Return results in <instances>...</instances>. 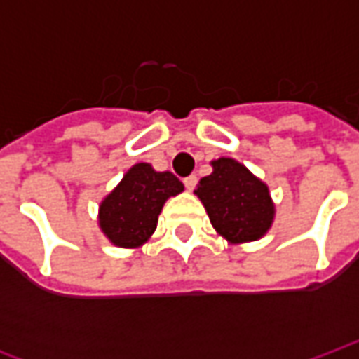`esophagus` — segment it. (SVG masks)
<instances>
[{"mask_svg": "<svg viewBox=\"0 0 359 359\" xmlns=\"http://www.w3.org/2000/svg\"><path fill=\"white\" fill-rule=\"evenodd\" d=\"M196 182H198V177H196V175H190V177H187V179H184V187H187V190H190V192H192V190L196 188Z\"/></svg>", "mask_w": 359, "mask_h": 359, "instance_id": "obj_1", "label": "esophagus"}]
</instances>
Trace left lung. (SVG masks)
Instances as JSON below:
<instances>
[{"label": "left lung", "instance_id": "obj_1", "mask_svg": "<svg viewBox=\"0 0 359 359\" xmlns=\"http://www.w3.org/2000/svg\"><path fill=\"white\" fill-rule=\"evenodd\" d=\"M194 194L208 211L211 225L229 244H246L267 234L275 219L269 187L233 157L211 161Z\"/></svg>", "mask_w": 359, "mask_h": 359}]
</instances>
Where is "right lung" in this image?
<instances>
[{
	"instance_id": "obj_1",
	"label": "right lung",
	"mask_w": 359,
	"mask_h": 359,
	"mask_svg": "<svg viewBox=\"0 0 359 359\" xmlns=\"http://www.w3.org/2000/svg\"><path fill=\"white\" fill-rule=\"evenodd\" d=\"M184 184L172 172L136 163L100 203L97 225L117 248H140L156 233L165 202L180 194Z\"/></svg>"
}]
</instances>
